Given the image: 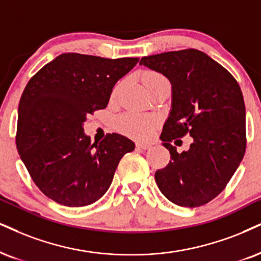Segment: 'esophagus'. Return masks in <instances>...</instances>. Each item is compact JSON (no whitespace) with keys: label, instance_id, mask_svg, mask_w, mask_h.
<instances>
[{"label":"esophagus","instance_id":"obj_1","mask_svg":"<svg viewBox=\"0 0 261 261\" xmlns=\"http://www.w3.org/2000/svg\"><path fill=\"white\" fill-rule=\"evenodd\" d=\"M150 146H151V144H149V143H141V141L137 143V147H138V149H141V150H147Z\"/></svg>","mask_w":261,"mask_h":261}]
</instances>
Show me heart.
<instances>
[{
    "label": "heart",
    "instance_id": "heart-1",
    "mask_svg": "<svg viewBox=\"0 0 261 261\" xmlns=\"http://www.w3.org/2000/svg\"><path fill=\"white\" fill-rule=\"evenodd\" d=\"M143 81L145 83L147 89L157 85V83L168 82L165 76L156 71L144 72ZM153 125H155V120L152 117H149V116L127 114L118 118V127H120V129L127 134H133V136H147L153 128Z\"/></svg>",
    "mask_w": 261,
    "mask_h": 261
}]
</instances>
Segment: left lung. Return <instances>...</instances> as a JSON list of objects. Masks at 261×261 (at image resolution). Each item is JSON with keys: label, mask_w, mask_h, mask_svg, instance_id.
<instances>
[{"label": "left lung", "mask_w": 261, "mask_h": 261, "mask_svg": "<svg viewBox=\"0 0 261 261\" xmlns=\"http://www.w3.org/2000/svg\"><path fill=\"white\" fill-rule=\"evenodd\" d=\"M172 83V110L161 138L169 150L166 168L155 173L163 195L181 207H199L217 197L246 152V108L234 77L197 49L141 58ZM186 134L194 143L179 154L170 143Z\"/></svg>", "instance_id": "8db88e82"}]
</instances>
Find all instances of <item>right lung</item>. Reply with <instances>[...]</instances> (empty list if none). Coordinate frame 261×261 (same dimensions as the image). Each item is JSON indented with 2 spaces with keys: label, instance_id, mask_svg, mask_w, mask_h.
Masks as SVG:
<instances>
[{
  "label": "right lung",
  "instance_id": "add662e5",
  "mask_svg": "<svg viewBox=\"0 0 261 261\" xmlns=\"http://www.w3.org/2000/svg\"><path fill=\"white\" fill-rule=\"evenodd\" d=\"M139 58L64 53L35 73L18 109L17 149L37 188L57 203L85 207L110 188L118 162L134 143L109 133L91 143L87 116L105 109L118 80Z\"/></svg>",
  "mask_w": 261,
  "mask_h": 261
}]
</instances>
